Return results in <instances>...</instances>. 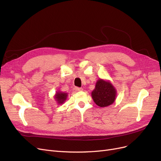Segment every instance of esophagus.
Here are the masks:
<instances>
[{
  "label": "esophagus",
  "instance_id": "1",
  "mask_svg": "<svg viewBox=\"0 0 161 161\" xmlns=\"http://www.w3.org/2000/svg\"><path fill=\"white\" fill-rule=\"evenodd\" d=\"M75 91H76V92H79V91H82V88H80V87L76 86V87H75Z\"/></svg>",
  "mask_w": 161,
  "mask_h": 161
}]
</instances>
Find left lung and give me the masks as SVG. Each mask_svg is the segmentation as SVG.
I'll list each match as a JSON object with an SVG mask.
<instances>
[{"mask_svg": "<svg viewBox=\"0 0 161 161\" xmlns=\"http://www.w3.org/2000/svg\"><path fill=\"white\" fill-rule=\"evenodd\" d=\"M116 89L110 82L99 79L91 96L95 104L101 108L109 106L114 103L116 97Z\"/></svg>", "mask_w": 161, "mask_h": 161, "instance_id": "8db88e82", "label": "left lung"}]
</instances>
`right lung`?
I'll list each match as a JSON object with an SVG mask.
<instances>
[{"mask_svg": "<svg viewBox=\"0 0 161 161\" xmlns=\"http://www.w3.org/2000/svg\"><path fill=\"white\" fill-rule=\"evenodd\" d=\"M67 96H68V94L66 93V92L58 91V92H56L54 98L58 104H62L66 100Z\"/></svg>", "mask_w": 161, "mask_h": 161, "instance_id": "right-lung-1", "label": "right lung"}]
</instances>
